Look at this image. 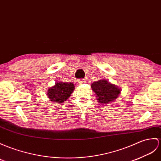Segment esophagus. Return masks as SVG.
I'll use <instances>...</instances> for the list:
<instances>
[{
  "label": "esophagus",
  "instance_id": "esophagus-1",
  "mask_svg": "<svg viewBox=\"0 0 161 161\" xmlns=\"http://www.w3.org/2000/svg\"><path fill=\"white\" fill-rule=\"evenodd\" d=\"M85 81H86L85 80H77V84L78 85H81L82 84L85 83Z\"/></svg>",
  "mask_w": 161,
  "mask_h": 161
}]
</instances>
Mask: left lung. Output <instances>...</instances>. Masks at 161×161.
<instances>
[{"label":"left lung","mask_w":161,"mask_h":161,"mask_svg":"<svg viewBox=\"0 0 161 161\" xmlns=\"http://www.w3.org/2000/svg\"><path fill=\"white\" fill-rule=\"evenodd\" d=\"M91 88L95 93L98 102L106 105L113 103L119 97L121 91L117 85L111 84L105 79L94 81L91 84Z\"/></svg>","instance_id":"obj_1"}]
</instances>
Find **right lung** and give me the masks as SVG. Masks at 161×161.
<instances>
[{
	"mask_svg": "<svg viewBox=\"0 0 161 161\" xmlns=\"http://www.w3.org/2000/svg\"><path fill=\"white\" fill-rule=\"evenodd\" d=\"M75 90V86L71 82H55L54 86L48 89L47 96L51 102L62 103L69 99Z\"/></svg>",
	"mask_w": 161,
	"mask_h": 161,
	"instance_id": "add662e5",
	"label": "right lung"
}]
</instances>
